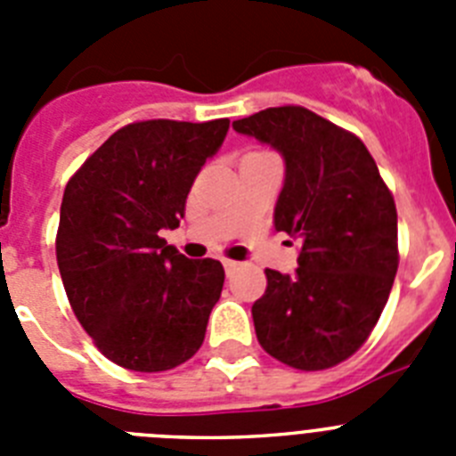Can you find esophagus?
<instances>
[{"mask_svg": "<svg viewBox=\"0 0 456 456\" xmlns=\"http://www.w3.org/2000/svg\"><path fill=\"white\" fill-rule=\"evenodd\" d=\"M240 267H241V265L237 263V260H228V257L224 260V269H225V273H228V276H232V273H235Z\"/></svg>", "mask_w": 456, "mask_h": 456, "instance_id": "esophagus-1", "label": "esophagus"}]
</instances>
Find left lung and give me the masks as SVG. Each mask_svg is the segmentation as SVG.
Returning a JSON list of instances; mask_svg holds the SVG:
<instances>
[{"instance_id": "8db88e82", "label": "left lung", "mask_w": 456, "mask_h": 456, "mask_svg": "<svg viewBox=\"0 0 456 456\" xmlns=\"http://www.w3.org/2000/svg\"><path fill=\"white\" fill-rule=\"evenodd\" d=\"M232 127L283 155L273 225L301 244L292 276L265 269L251 308L257 342L289 368H333L368 340L393 289V193L363 141L310 109L269 107Z\"/></svg>"}]
</instances>
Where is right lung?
Wrapping results in <instances>:
<instances>
[{
	"instance_id": "right-lung-1",
	"label": "right lung",
	"mask_w": 456,
	"mask_h": 456,
	"mask_svg": "<svg viewBox=\"0 0 456 456\" xmlns=\"http://www.w3.org/2000/svg\"><path fill=\"white\" fill-rule=\"evenodd\" d=\"M228 127V118L130 123L68 180L56 263L75 317L120 368L164 372L203 345L224 267L189 260L162 231L180 225L189 189Z\"/></svg>"
}]
</instances>
